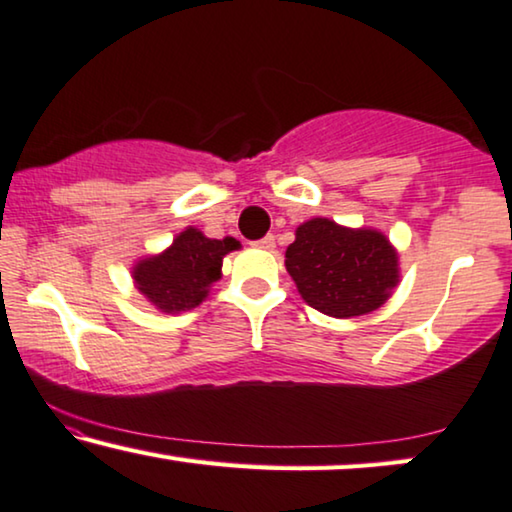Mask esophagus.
Here are the masks:
<instances>
[{"label":"esophagus","mask_w":512,"mask_h":512,"mask_svg":"<svg viewBox=\"0 0 512 512\" xmlns=\"http://www.w3.org/2000/svg\"><path fill=\"white\" fill-rule=\"evenodd\" d=\"M255 248H262V250H273V248H276V239H273L271 234H269V236H264V239L255 241Z\"/></svg>","instance_id":"esophagus-1"}]
</instances>
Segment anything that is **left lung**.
Masks as SVG:
<instances>
[{
  "label": "left lung",
  "instance_id": "1",
  "mask_svg": "<svg viewBox=\"0 0 512 512\" xmlns=\"http://www.w3.org/2000/svg\"><path fill=\"white\" fill-rule=\"evenodd\" d=\"M285 269L308 306L338 320L378 311L401 280L399 253L383 232L329 218L301 222Z\"/></svg>",
  "mask_w": 512,
  "mask_h": 512
}]
</instances>
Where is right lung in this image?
<instances>
[{"instance_id": "1", "label": "right lung", "mask_w": 512, "mask_h": 512, "mask_svg": "<svg viewBox=\"0 0 512 512\" xmlns=\"http://www.w3.org/2000/svg\"><path fill=\"white\" fill-rule=\"evenodd\" d=\"M239 248L241 243L232 236L208 239L201 229L185 227L162 253L136 259L134 287L160 313L192 311L222 278V259Z\"/></svg>"}]
</instances>
